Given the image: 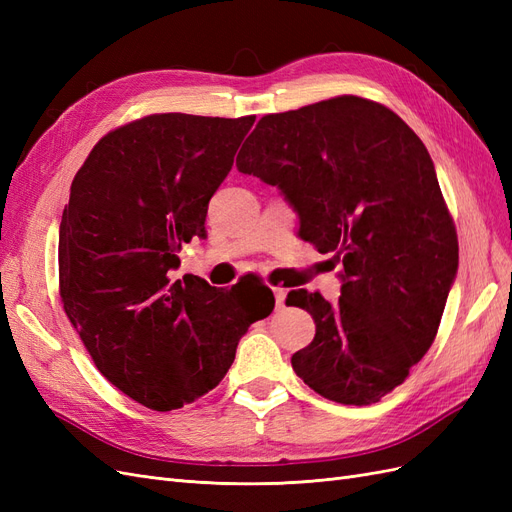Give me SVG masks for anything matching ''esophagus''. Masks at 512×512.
Wrapping results in <instances>:
<instances>
[{
    "label": "esophagus",
    "instance_id": "obj_1",
    "mask_svg": "<svg viewBox=\"0 0 512 512\" xmlns=\"http://www.w3.org/2000/svg\"><path fill=\"white\" fill-rule=\"evenodd\" d=\"M273 294H275V305L277 309L284 307V301H286V288H273Z\"/></svg>",
    "mask_w": 512,
    "mask_h": 512
}]
</instances>
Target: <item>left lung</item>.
<instances>
[{
  "label": "left lung",
  "mask_w": 512,
  "mask_h": 512,
  "mask_svg": "<svg viewBox=\"0 0 512 512\" xmlns=\"http://www.w3.org/2000/svg\"><path fill=\"white\" fill-rule=\"evenodd\" d=\"M237 168L275 185L301 239L342 262L337 305L305 288L288 294L316 322L292 369L337 404H376L433 344L459 267L427 147L386 106L339 96L262 117Z\"/></svg>",
  "instance_id": "1"
}]
</instances>
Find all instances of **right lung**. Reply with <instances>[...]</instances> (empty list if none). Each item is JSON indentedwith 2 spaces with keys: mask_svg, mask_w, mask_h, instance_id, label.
Masks as SVG:
<instances>
[{
  "mask_svg": "<svg viewBox=\"0 0 512 512\" xmlns=\"http://www.w3.org/2000/svg\"><path fill=\"white\" fill-rule=\"evenodd\" d=\"M256 117L149 115L106 134L59 224V294L100 374L168 412L226 376L239 339L273 312L256 280L218 290L170 280L183 243L205 239L209 200Z\"/></svg>",
  "mask_w": 512,
  "mask_h": 512,
  "instance_id": "obj_1",
  "label": "right lung"
}]
</instances>
